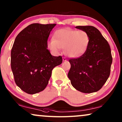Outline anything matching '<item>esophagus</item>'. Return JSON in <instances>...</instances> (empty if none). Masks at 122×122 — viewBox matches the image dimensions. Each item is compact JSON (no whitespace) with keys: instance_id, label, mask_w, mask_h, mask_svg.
<instances>
[{"instance_id":"obj_1","label":"esophagus","mask_w":122,"mask_h":122,"mask_svg":"<svg viewBox=\"0 0 122 122\" xmlns=\"http://www.w3.org/2000/svg\"><path fill=\"white\" fill-rule=\"evenodd\" d=\"M66 60H67V59H66V57H63V61H66Z\"/></svg>"}]
</instances>
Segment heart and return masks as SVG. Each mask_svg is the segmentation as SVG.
Masks as SVG:
<instances>
[{
	"label": "heart",
	"mask_w": 122,
	"mask_h": 122,
	"mask_svg": "<svg viewBox=\"0 0 122 122\" xmlns=\"http://www.w3.org/2000/svg\"><path fill=\"white\" fill-rule=\"evenodd\" d=\"M89 38L86 31L69 29H61L55 31L54 39L48 43L51 51L58 53L64 48L66 56L78 58L84 54L87 49Z\"/></svg>",
	"instance_id": "obj_1"
}]
</instances>
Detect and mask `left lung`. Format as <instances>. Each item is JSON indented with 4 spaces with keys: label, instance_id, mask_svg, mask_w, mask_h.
Segmentation results:
<instances>
[{
    "label": "left lung",
    "instance_id": "1",
    "mask_svg": "<svg viewBox=\"0 0 122 122\" xmlns=\"http://www.w3.org/2000/svg\"><path fill=\"white\" fill-rule=\"evenodd\" d=\"M76 28L87 33L89 42L82 56L69 59L71 66L68 76L77 91L84 93L96 92L102 88L109 76L112 63L111 48L94 26Z\"/></svg>",
    "mask_w": 122,
    "mask_h": 122
}]
</instances>
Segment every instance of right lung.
Instances as JSON below:
<instances>
[{
  "mask_svg": "<svg viewBox=\"0 0 122 122\" xmlns=\"http://www.w3.org/2000/svg\"><path fill=\"white\" fill-rule=\"evenodd\" d=\"M56 25L31 24L15 39L11 51V68L16 84L28 94L43 91L53 68L62 63L61 56H51L47 49L48 37Z\"/></svg>",
  "mask_w": 122,
  "mask_h": 122,
  "instance_id": "add662e5",
  "label": "right lung"
}]
</instances>
